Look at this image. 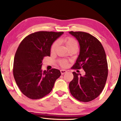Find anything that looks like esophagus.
Returning <instances> with one entry per match:
<instances>
[{
  "instance_id": "obj_1",
  "label": "esophagus",
  "mask_w": 121,
  "mask_h": 121,
  "mask_svg": "<svg viewBox=\"0 0 121 121\" xmlns=\"http://www.w3.org/2000/svg\"><path fill=\"white\" fill-rule=\"evenodd\" d=\"M60 72H61V74L62 75H63L64 74V73H66L67 71L65 70H60Z\"/></svg>"
}]
</instances>
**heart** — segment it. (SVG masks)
Returning a JSON list of instances; mask_svg holds the SVG:
<instances>
[{
    "instance_id": "obj_1",
    "label": "heart",
    "mask_w": 121,
    "mask_h": 121,
    "mask_svg": "<svg viewBox=\"0 0 121 121\" xmlns=\"http://www.w3.org/2000/svg\"><path fill=\"white\" fill-rule=\"evenodd\" d=\"M64 42L65 43V44L67 48H70V47L74 45H77V41L73 37H68L65 38L64 39ZM58 42L56 41L54 43L52 44V46H51V51L52 52H54L55 50H56V48L58 46ZM58 62L61 67H67V64H68V61L66 60H59L58 61Z\"/></svg>"
}]
</instances>
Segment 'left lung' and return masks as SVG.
Listing matches in <instances>:
<instances>
[{
	"label": "left lung",
	"mask_w": 121,
	"mask_h": 121,
	"mask_svg": "<svg viewBox=\"0 0 121 121\" xmlns=\"http://www.w3.org/2000/svg\"><path fill=\"white\" fill-rule=\"evenodd\" d=\"M78 41L80 52L73 69L82 68L85 75L73 72V78L69 83L70 92L80 101L95 99L104 89L108 76V63L105 50L100 41L86 32L70 31Z\"/></svg>",
	"instance_id": "1"
}]
</instances>
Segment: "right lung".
<instances>
[{"label":"right lung","mask_w":121,"mask_h":121,"mask_svg":"<svg viewBox=\"0 0 121 121\" xmlns=\"http://www.w3.org/2000/svg\"><path fill=\"white\" fill-rule=\"evenodd\" d=\"M63 34L36 32L26 37L20 44L14 56L13 73L20 91L28 98L39 99L48 95L61 76L58 69L43 71L42 65L44 57L50 56L53 43Z\"/></svg>","instance_id":"right-lung-1"}]
</instances>
